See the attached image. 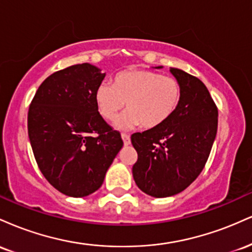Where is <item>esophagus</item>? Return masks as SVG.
<instances>
[{
  "label": "esophagus",
  "mask_w": 252,
  "mask_h": 252,
  "mask_svg": "<svg viewBox=\"0 0 252 252\" xmlns=\"http://www.w3.org/2000/svg\"><path fill=\"white\" fill-rule=\"evenodd\" d=\"M121 136H122L124 146H129V144H130V136L128 134H122Z\"/></svg>",
  "instance_id": "obj_1"
}]
</instances>
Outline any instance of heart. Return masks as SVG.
Instances as JSON below:
<instances>
[{
    "instance_id": "obj_1",
    "label": "heart",
    "mask_w": 252,
    "mask_h": 252,
    "mask_svg": "<svg viewBox=\"0 0 252 252\" xmlns=\"http://www.w3.org/2000/svg\"><path fill=\"white\" fill-rule=\"evenodd\" d=\"M181 96V85L175 78L130 68L115 74L111 85H98L94 100L99 114L108 121L116 117L126 102V110L115 121L118 129H131L138 124L144 129H154L174 115Z\"/></svg>"
}]
</instances>
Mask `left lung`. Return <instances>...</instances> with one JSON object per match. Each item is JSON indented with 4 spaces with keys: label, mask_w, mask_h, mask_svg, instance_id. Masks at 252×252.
Returning <instances> with one entry per match:
<instances>
[{
    "label": "left lung",
    "mask_w": 252,
    "mask_h": 252,
    "mask_svg": "<svg viewBox=\"0 0 252 252\" xmlns=\"http://www.w3.org/2000/svg\"><path fill=\"white\" fill-rule=\"evenodd\" d=\"M170 73L181 85L179 108L162 126L131 135L137 152L132 176L155 198L178 194L198 178L218 128V109L205 84L179 68L170 67Z\"/></svg>",
    "instance_id": "left-lung-1"
}]
</instances>
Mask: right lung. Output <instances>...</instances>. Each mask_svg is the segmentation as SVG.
Listing matches in <instances>:
<instances>
[{
  "label": "right lung",
  "instance_id": "1",
  "mask_svg": "<svg viewBox=\"0 0 252 252\" xmlns=\"http://www.w3.org/2000/svg\"><path fill=\"white\" fill-rule=\"evenodd\" d=\"M105 73L84 63L54 72L28 110V136L37 166L63 194L82 198L102 186L123 141L98 112L94 94Z\"/></svg>",
  "mask_w": 252,
  "mask_h": 252
}]
</instances>
